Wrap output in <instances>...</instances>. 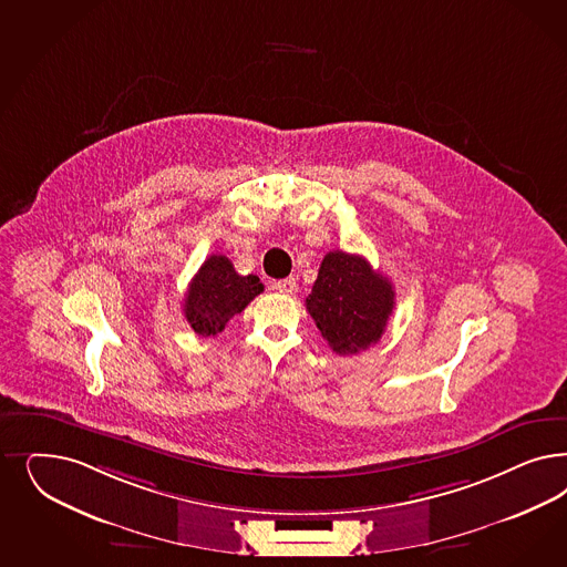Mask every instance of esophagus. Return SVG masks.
<instances>
[{
  "instance_id": "obj_1",
  "label": "esophagus",
  "mask_w": 567,
  "mask_h": 567,
  "mask_svg": "<svg viewBox=\"0 0 567 567\" xmlns=\"http://www.w3.org/2000/svg\"><path fill=\"white\" fill-rule=\"evenodd\" d=\"M274 288L279 293H293L296 292V279H293V277H288V279L275 281Z\"/></svg>"
}]
</instances>
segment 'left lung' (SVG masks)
Segmentation results:
<instances>
[{"instance_id":"left-lung-1","label":"left lung","mask_w":567,"mask_h":567,"mask_svg":"<svg viewBox=\"0 0 567 567\" xmlns=\"http://www.w3.org/2000/svg\"><path fill=\"white\" fill-rule=\"evenodd\" d=\"M394 309V288L363 256L342 250L321 260L307 296V311L336 354H357L384 336Z\"/></svg>"}]
</instances>
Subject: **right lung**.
I'll return each mask as SVG.
<instances>
[{
  "mask_svg": "<svg viewBox=\"0 0 567 567\" xmlns=\"http://www.w3.org/2000/svg\"><path fill=\"white\" fill-rule=\"evenodd\" d=\"M265 290L256 275H239L227 256H208L185 293V319L200 336H217Z\"/></svg>",
  "mask_w": 567,
  "mask_h": 567,
  "instance_id": "right-lung-1",
  "label": "right lung"
}]
</instances>
